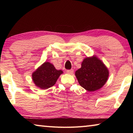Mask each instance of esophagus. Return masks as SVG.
Returning a JSON list of instances; mask_svg holds the SVG:
<instances>
[{
  "label": "esophagus",
  "mask_w": 133,
  "mask_h": 133,
  "mask_svg": "<svg viewBox=\"0 0 133 133\" xmlns=\"http://www.w3.org/2000/svg\"><path fill=\"white\" fill-rule=\"evenodd\" d=\"M74 72V70L73 69H70V70H67V73L68 74H70V75H72Z\"/></svg>",
  "instance_id": "34e87169"
}]
</instances>
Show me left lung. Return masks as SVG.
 Listing matches in <instances>:
<instances>
[{"instance_id": "obj_1", "label": "left lung", "mask_w": 133, "mask_h": 133, "mask_svg": "<svg viewBox=\"0 0 133 133\" xmlns=\"http://www.w3.org/2000/svg\"><path fill=\"white\" fill-rule=\"evenodd\" d=\"M109 72L103 63L95 56L83 60L82 67L75 75L79 84L89 91H94L102 87L106 83Z\"/></svg>"}]
</instances>
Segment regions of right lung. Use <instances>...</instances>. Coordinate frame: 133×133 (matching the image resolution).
<instances>
[{
  "label": "right lung",
  "instance_id": "1",
  "mask_svg": "<svg viewBox=\"0 0 133 133\" xmlns=\"http://www.w3.org/2000/svg\"><path fill=\"white\" fill-rule=\"evenodd\" d=\"M62 70H57L52 64L44 62L32 74L33 82L36 86L41 89H47L55 84Z\"/></svg>",
  "mask_w": 133,
  "mask_h": 133
}]
</instances>
